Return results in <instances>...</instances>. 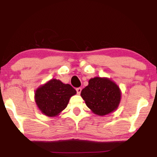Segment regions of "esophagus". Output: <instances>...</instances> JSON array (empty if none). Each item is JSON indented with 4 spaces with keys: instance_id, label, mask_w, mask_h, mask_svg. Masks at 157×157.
<instances>
[{
    "instance_id": "esophagus-1",
    "label": "esophagus",
    "mask_w": 157,
    "mask_h": 157,
    "mask_svg": "<svg viewBox=\"0 0 157 157\" xmlns=\"http://www.w3.org/2000/svg\"><path fill=\"white\" fill-rule=\"evenodd\" d=\"M76 90H77V94L80 95V93H81V91H82V88H77L76 89Z\"/></svg>"
}]
</instances>
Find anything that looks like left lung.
<instances>
[{"instance_id":"obj_1","label":"left lung","mask_w":157,"mask_h":157,"mask_svg":"<svg viewBox=\"0 0 157 157\" xmlns=\"http://www.w3.org/2000/svg\"><path fill=\"white\" fill-rule=\"evenodd\" d=\"M87 106L99 116H104L118 108L121 91L118 85L106 77H94L81 91Z\"/></svg>"}]
</instances>
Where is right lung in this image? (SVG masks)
I'll use <instances>...</instances> for the list:
<instances>
[{
  "label": "right lung",
  "mask_w": 157,
  "mask_h": 157,
  "mask_svg": "<svg viewBox=\"0 0 157 157\" xmlns=\"http://www.w3.org/2000/svg\"><path fill=\"white\" fill-rule=\"evenodd\" d=\"M76 93L70 85L52 79L35 90V100L43 114L55 117L66 108L69 99Z\"/></svg>",
  "instance_id": "obj_1"
}]
</instances>
